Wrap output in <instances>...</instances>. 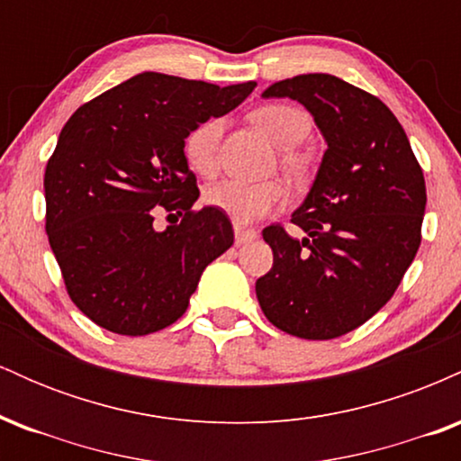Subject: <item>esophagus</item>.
Segmentation results:
<instances>
[{
  "instance_id": "1",
  "label": "esophagus",
  "mask_w": 461,
  "mask_h": 461,
  "mask_svg": "<svg viewBox=\"0 0 461 461\" xmlns=\"http://www.w3.org/2000/svg\"><path fill=\"white\" fill-rule=\"evenodd\" d=\"M236 245H247V242L256 240L258 234L253 230H242V227H236Z\"/></svg>"
}]
</instances>
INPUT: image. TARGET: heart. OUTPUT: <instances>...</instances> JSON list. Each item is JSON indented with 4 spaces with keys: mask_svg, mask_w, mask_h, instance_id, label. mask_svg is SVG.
Returning <instances> with one entry per match:
<instances>
[{
    "mask_svg": "<svg viewBox=\"0 0 461 461\" xmlns=\"http://www.w3.org/2000/svg\"><path fill=\"white\" fill-rule=\"evenodd\" d=\"M251 123L262 131L264 139L277 149H293L310 131V116L303 110L285 104H268L253 110ZM223 134V121L205 119L184 140V156L188 167L199 176H212L216 171L219 140ZM203 201L210 208L223 212L234 225H251L262 216L277 212L288 201L285 188L277 182L249 184L240 179H223L205 190Z\"/></svg>",
    "mask_w": 461,
    "mask_h": 461,
    "instance_id": "heart-1",
    "label": "heart"
}]
</instances>
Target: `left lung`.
Segmentation results:
<instances>
[{"instance_id":"8db88e82","label":"left lung","mask_w":461,"mask_h":461,"mask_svg":"<svg viewBox=\"0 0 461 461\" xmlns=\"http://www.w3.org/2000/svg\"><path fill=\"white\" fill-rule=\"evenodd\" d=\"M262 97L303 105L327 151L293 212L305 238L279 225L262 231L273 268L256 282V294L277 330L331 340L377 314L414 262L425 177L388 105L345 79L308 73L271 84Z\"/></svg>"}]
</instances>
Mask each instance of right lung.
Listing matches in <instances>:
<instances>
[{"mask_svg": "<svg viewBox=\"0 0 461 461\" xmlns=\"http://www.w3.org/2000/svg\"><path fill=\"white\" fill-rule=\"evenodd\" d=\"M256 86L142 71L67 121L45 168V230L68 297L99 327L147 336L173 325L203 268L234 245L223 212L193 210L199 188L184 140ZM158 204L183 221L156 230Z\"/></svg>", "mask_w": 461, "mask_h": 461, "instance_id": "right-lung-1", "label": "right lung"}]
</instances>
